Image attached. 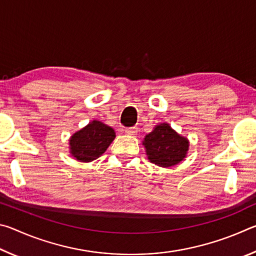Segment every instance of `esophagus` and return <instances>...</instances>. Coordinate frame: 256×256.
<instances>
[{"instance_id": "34e87169", "label": "esophagus", "mask_w": 256, "mask_h": 256, "mask_svg": "<svg viewBox=\"0 0 256 256\" xmlns=\"http://www.w3.org/2000/svg\"><path fill=\"white\" fill-rule=\"evenodd\" d=\"M138 131V128L136 126H133V128H125V132H126L128 134H130V136H136V133Z\"/></svg>"}]
</instances>
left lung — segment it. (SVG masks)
Wrapping results in <instances>:
<instances>
[{
    "instance_id": "left-lung-1",
    "label": "left lung",
    "mask_w": 256,
    "mask_h": 256,
    "mask_svg": "<svg viewBox=\"0 0 256 256\" xmlns=\"http://www.w3.org/2000/svg\"><path fill=\"white\" fill-rule=\"evenodd\" d=\"M150 162L159 167H172L186 158L190 148L188 138L180 136L168 123L156 125L142 141Z\"/></svg>"
}]
</instances>
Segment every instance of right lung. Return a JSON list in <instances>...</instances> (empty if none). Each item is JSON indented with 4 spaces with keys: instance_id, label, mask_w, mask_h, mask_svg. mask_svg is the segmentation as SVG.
Wrapping results in <instances>:
<instances>
[{
    "instance_id": "right-lung-1",
    "label": "right lung",
    "mask_w": 256,
    "mask_h": 256,
    "mask_svg": "<svg viewBox=\"0 0 256 256\" xmlns=\"http://www.w3.org/2000/svg\"><path fill=\"white\" fill-rule=\"evenodd\" d=\"M116 136L114 128L94 120L68 140L70 154L78 162H90L105 152Z\"/></svg>"
}]
</instances>
